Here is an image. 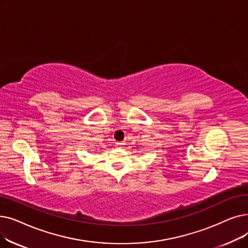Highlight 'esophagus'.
<instances>
[{"label": "esophagus", "instance_id": "34e87169", "mask_svg": "<svg viewBox=\"0 0 248 248\" xmlns=\"http://www.w3.org/2000/svg\"><path fill=\"white\" fill-rule=\"evenodd\" d=\"M124 142H116V143H115V147H122V146H124Z\"/></svg>", "mask_w": 248, "mask_h": 248}]
</instances>
